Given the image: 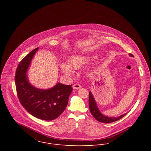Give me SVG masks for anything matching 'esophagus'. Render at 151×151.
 Listing matches in <instances>:
<instances>
[{
  "label": "esophagus",
  "instance_id": "34e87169",
  "mask_svg": "<svg viewBox=\"0 0 151 151\" xmlns=\"http://www.w3.org/2000/svg\"><path fill=\"white\" fill-rule=\"evenodd\" d=\"M73 88L74 89H80L81 88V86L78 84H75L73 86Z\"/></svg>",
  "mask_w": 151,
  "mask_h": 151
}]
</instances>
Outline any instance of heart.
I'll use <instances>...</instances> for the list:
<instances>
[{
    "instance_id": "b5f03b06",
    "label": "heart",
    "mask_w": 151,
    "mask_h": 151,
    "mask_svg": "<svg viewBox=\"0 0 151 151\" xmlns=\"http://www.w3.org/2000/svg\"><path fill=\"white\" fill-rule=\"evenodd\" d=\"M95 57L88 55H76L72 56L68 60V65L62 63L61 68L65 74L73 75V69H78L82 66L88 64Z\"/></svg>"
}]
</instances>
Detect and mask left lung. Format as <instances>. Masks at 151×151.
Here are the masks:
<instances>
[{"label":"left lung","mask_w":151,"mask_h":151,"mask_svg":"<svg viewBox=\"0 0 151 151\" xmlns=\"http://www.w3.org/2000/svg\"><path fill=\"white\" fill-rule=\"evenodd\" d=\"M129 55L130 56H133L132 54H129ZM89 110L91 114H92V116L94 117V118L98 122L104 123H110L111 122L117 121L121 119L122 118H123L127 114V113H125L117 117H109L107 116H104L99 111V109L96 106V104L93 98V96L92 95L91 92L89 93Z\"/></svg>","instance_id":"obj_1"}]
</instances>
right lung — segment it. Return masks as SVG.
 Returning <instances> with one entry per match:
<instances>
[{
  "label": "right lung",
  "mask_w": 151,
  "mask_h": 151,
  "mask_svg": "<svg viewBox=\"0 0 151 151\" xmlns=\"http://www.w3.org/2000/svg\"><path fill=\"white\" fill-rule=\"evenodd\" d=\"M38 49L32 50L18 65L15 76L16 91L20 102L29 113L38 119L50 121L64 111L73 88L72 85L58 83L49 89L43 90L29 83L25 73Z\"/></svg>",
  "instance_id": "right-lung-1"
}]
</instances>
